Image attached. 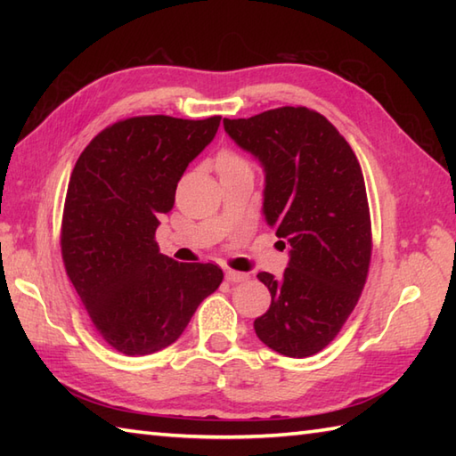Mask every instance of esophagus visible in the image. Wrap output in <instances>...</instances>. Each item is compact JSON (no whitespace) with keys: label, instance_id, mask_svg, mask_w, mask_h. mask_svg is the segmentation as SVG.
Here are the masks:
<instances>
[{"label":"esophagus","instance_id":"obj_1","mask_svg":"<svg viewBox=\"0 0 456 456\" xmlns=\"http://www.w3.org/2000/svg\"><path fill=\"white\" fill-rule=\"evenodd\" d=\"M225 278H227V282H231V284H237V282H247V280H248V274H245V273H237V270H227V273H225Z\"/></svg>","mask_w":456,"mask_h":456}]
</instances>
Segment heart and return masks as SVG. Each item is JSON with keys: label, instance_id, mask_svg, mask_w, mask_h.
Returning a JSON list of instances; mask_svg holds the SVG:
<instances>
[{"label": "heart", "instance_id": "heart-1", "mask_svg": "<svg viewBox=\"0 0 456 456\" xmlns=\"http://www.w3.org/2000/svg\"><path fill=\"white\" fill-rule=\"evenodd\" d=\"M243 160H240L239 157H235V154H231V152H223L221 157H219V167H231V164H240Z\"/></svg>", "mask_w": 456, "mask_h": 456}]
</instances>
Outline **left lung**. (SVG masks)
<instances>
[{
    "label": "left lung",
    "mask_w": 456,
    "mask_h": 456,
    "mask_svg": "<svg viewBox=\"0 0 456 456\" xmlns=\"http://www.w3.org/2000/svg\"><path fill=\"white\" fill-rule=\"evenodd\" d=\"M223 127L265 168V219L289 245L282 276L258 274L273 302L255 319L256 337L284 356H312L341 331L366 282L372 233L361 164L307 108L223 119Z\"/></svg>",
    "instance_id": "left-lung-1"
}]
</instances>
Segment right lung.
I'll return each mask as SVG.
<instances>
[{
	"label": "right lung",
	"mask_w": 456,
	"mask_h": 456,
	"mask_svg": "<svg viewBox=\"0 0 456 456\" xmlns=\"http://www.w3.org/2000/svg\"><path fill=\"white\" fill-rule=\"evenodd\" d=\"M219 121L123 119L94 137L72 170L61 233L66 274L95 329L123 354L172 345L221 284L217 265L176 263L154 240L160 213L174 208L182 174Z\"/></svg>",
	"instance_id": "add662e5"
}]
</instances>
